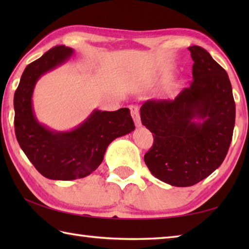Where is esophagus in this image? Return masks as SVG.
<instances>
[{
  "mask_svg": "<svg viewBox=\"0 0 249 249\" xmlns=\"http://www.w3.org/2000/svg\"><path fill=\"white\" fill-rule=\"evenodd\" d=\"M129 109H130V113H131V116H133V119L135 121V124L137 127H139V126H141V120H140V114H139V109L137 106L135 105H131L129 106Z\"/></svg>",
  "mask_w": 249,
  "mask_h": 249,
  "instance_id": "34e87169",
  "label": "esophagus"
}]
</instances>
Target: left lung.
I'll return each instance as SVG.
<instances>
[{
	"label": "left lung",
	"instance_id": "1",
	"mask_svg": "<svg viewBox=\"0 0 249 249\" xmlns=\"http://www.w3.org/2000/svg\"><path fill=\"white\" fill-rule=\"evenodd\" d=\"M188 50L194 61L190 86L173 100L151 99L140 108L142 124L154 137L144 155L146 166L155 178L178 187L193 186L223 163L235 123L228 73L205 49Z\"/></svg>",
	"mask_w": 249,
	"mask_h": 249
}]
</instances>
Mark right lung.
<instances>
[{"label": "right lung", "mask_w": 249, "mask_h": 249, "mask_svg": "<svg viewBox=\"0 0 249 249\" xmlns=\"http://www.w3.org/2000/svg\"><path fill=\"white\" fill-rule=\"evenodd\" d=\"M73 50L56 46L25 67L14 96L15 133L19 145L41 176L70 181L96 170L108 145L118 137L135 129L128 108L116 111L94 110L71 131H54L38 123L32 106L37 80L65 63Z\"/></svg>", "instance_id": "obj_1"}]
</instances>
